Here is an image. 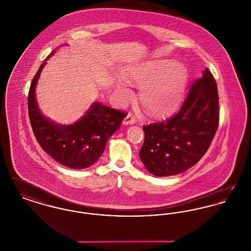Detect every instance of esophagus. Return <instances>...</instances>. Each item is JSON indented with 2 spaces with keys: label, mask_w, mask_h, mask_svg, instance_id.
I'll return each mask as SVG.
<instances>
[{
  "label": "esophagus",
  "mask_w": 251,
  "mask_h": 251,
  "mask_svg": "<svg viewBox=\"0 0 251 251\" xmlns=\"http://www.w3.org/2000/svg\"><path fill=\"white\" fill-rule=\"evenodd\" d=\"M135 122H136V120L134 119V117L131 114H128L126 116V118L122 121V124L123 125H131V124H134Z\"/></svg>",
  "instance_id": "esophagus-1"
}]
</instances>
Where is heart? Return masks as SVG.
I'll use <instances>...</instances> for the list:
<instances>
[{
    "instance_id": "1",
    "label": "heart",
    "mask_w": 251,
    "mask_h": 251,
    "mask_svg": "<svg viewBox=\"0 0 251 251\" xmlns=\"http://www.w3.org/2000/svg\"><path fill=\"white\" fill-rule=\"evenodd\" d=\"M126 80L144 85L140 96L144 106L152 115L164 116L181 101L188 83V73L175 61L166 60L146 64L128 72ZM115 92L122 101L131 97V89L122 81L116 83Z\"/></svg>"
}]
</instances>
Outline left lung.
<instances>
[{
	"label": "left lung",
	"mask_w": 251,
	"mask_h": 251,
	"mask_svg": "<svg viewBox=\"0 0 251 251\" xmlns=\"http://www.w3.org/2000/svg\"><path fill=\"white\" fill-rule=\"evenodd\" d=\"M218 108L215 78L205 69L174 117L144 126L145 140L139 156L147 170L157 177H167L196 165L215 137Z\"/></svg>",
	"instance_id": "8db88e82"
}]
</instances>
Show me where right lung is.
<instances>
[{"label": "right lung", "instance_id": "1", "mask_svg": "<svg viewBox=\"0 0 251 251\" xmlns=\"http://www.w3.org/2000/svg\"><path fill=\"white\" fill-rule=\"evenodd\" d=\"M41 64L28 94L29 118L36 140L56 162L73 169L92 166L103 153L108 139L119 129L125 113L94 101L84 116L70 125L58 124L46 118L38 107L36 87L46 61Z\"/></svg>", "mask_w": 251, "mask_h": 251}]
</instances>
